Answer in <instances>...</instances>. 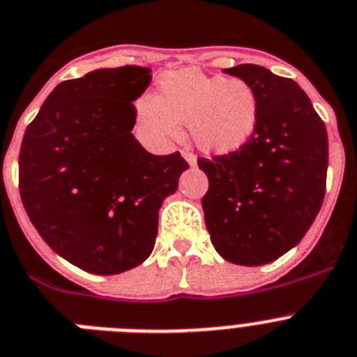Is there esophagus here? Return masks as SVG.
I'll list each match as a JSON object with an SVG mask.
<instances>
[{"mask_svg": "<svg viewBox=\"0 0 357 357\" xmlns=\"http://www.w3.org/2000/svg\"><path fill=\"white\" fill-rule=\"evenodd\" d=\"M182 157L188 160V164H190V166H197V157H195L193 151H190V149H182Z\"/></svg>", "mask_w": 357, "mask_h": 357, "instance_id": "1", "label": "esophagus"}]
</instances>
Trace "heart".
<instances>
[{
	"instance_id": "1",
	"label": "heart",
	"mask_w": 357,
	"mask_h": 357,
	"mask_svg": "<svg viewBox=\"0 0 357 357\" xmlns=\"http://www.w3.org/2000/svg\"><path fill=\"white\" fill-rule=\"evenodd\" d=\"M137 115L155 141H176L181 124H188L200 148L225 153L245 144L257 132L260 105L243 79L184 68L164 75L158 97H141Z\"/></svg>"
}]
</instances>
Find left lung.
Masks as SVG:
<instances>
[{
	"label": "left lung",
	"instance_id": "8db88e82",
	"mask_svg": "<svg viewBox=\"0 0 357 357\" xmlns=\"http://www.w3.org/2000/svg\"><path fill=\"white\" fill-rule=\"evenodd\" d=\"M224 72L255 90L260 119L257 132L236 151L197 160L209 181L204 218L222 258L264 266L294 248L321 209L327 130L292 79L258 65Z\"/></svg>",
	"mask_w": 357,
	"mask_h": 357
}]
</instances>
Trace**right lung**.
Segmentation results:
<instances>
[{
    "mask_svg": "<svg viewBox=\"0 0 357 357\" xmlns=\"http://www.w3.org/2000/svg\"><path fill=\"white\" fill-rule=\"evenodd\" d=\"M149 72L126 65L63 81L23 135V208L41 238L88 273H124L151 255L158 209L190 167L133 137Z\"/></svg>",
    "mask_w": 357,
    "mask_h": 357,
    "instance_id": "obj_1",
    "label": "right lung"
}]
</instances>
